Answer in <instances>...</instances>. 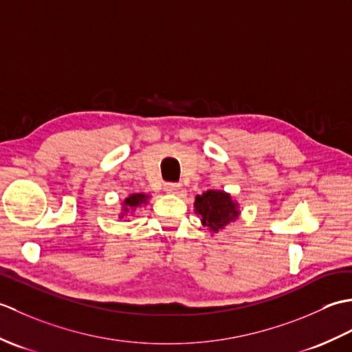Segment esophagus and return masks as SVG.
Here are the masks:
<instances>
[{
	"mask_svg": "<svg viewBox=\"0 0 352 352\" xmlns=\"http://www.w3.org/2000/svg\"><path fill=\"white\" fill-rule=\"evenodd\" d=\"M164 190H166L168 193H177L178 190H180V184L168 183V184H164Z\"/></svg>",
	"mask_w": 352,
	"mask_h": 352,
	"instance_id": "1",
	"label": "esophagus"
}]
</instances>
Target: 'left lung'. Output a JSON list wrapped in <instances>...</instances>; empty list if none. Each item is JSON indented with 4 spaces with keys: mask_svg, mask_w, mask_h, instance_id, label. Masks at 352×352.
Segmentation results:
<instances>
[{
    "mask_svg": "<svg viewBox=\"0 0 352 352\" xmlns=\"http://www.w3.org/2000/svg\"><path fill=\"white\" fill-rule=\"evenodd\" d=\"M193 208H195V213L201 216V223L207 227L210 233H218L219 230H223L241 216L239 204L231 198L230 193L223 190L210 189L203 195H198Z\"/></svg>",
    "mask_w": 352,
    "mask_h": 352,
    "instance_id": "obj_1",
    "label": "left lung"
}]
</instances>
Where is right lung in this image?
I'll use <instances>...</instances> for the list:
<instances>
[{"label": "right lung", "instance_id": "add662e5", "mask_svg": "<svg viewBox=\"0 0 352 352\" xmlns=\"http://www.w3.org/2000/svg\"><path fill=\"white\" fill-rule=\"evenodd\" d=\"M148 199L149 195H146V193H131V195H129L122 201V208L121 213H119V219H126V216L133 214L138 207L148 204Z\"/></svg>", "mask_w": 352, "mask_h": 352}]
</instances>
